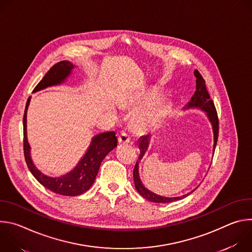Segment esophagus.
I'll return each instance as SVG.
<instances>
[{
	"instance_id": "esophagus-1",
	"label": "esophagus",
	"mask_w": 252,
	"mask_h": 252,
	"mask_svg": "<svg viewBox=\"0 0 252 252\" xmlns=\"http://www.w3.org/2000/svg\"><path fill=\"white\" fill-rule=\"evenodd\" d=\"M129 141H130V136L127 133L122 132L119 135V142L122 143V145H126V143H128Z\"/></svg>"
}]
</instances>
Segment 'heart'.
<instances>
[{
  "label": "heart",
  "mask_w": 252,
  "mask_h": 252,
  "mask_svg": "<svg viewBox=\"0 0 252 252\" xmlns=\"http://www.w3.org/2000/svg\"><path fill=\"white\" fill-rule=\"evenodd\" d=\"M157 96L156 93H151L145 97V102L150 103L152 102ZM165 113V106L162 102H157L150 110L141 114L135 120V126L139 129H156L158 128L163 120Z\"/></svg>",
  "instance_id": "1"
}]
</instances>
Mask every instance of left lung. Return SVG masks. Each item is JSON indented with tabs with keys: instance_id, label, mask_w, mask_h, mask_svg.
Instances as JSON below:
<instances>
[{
	"instance_id": "left-lung-1",
	"label": "left lung",
	"mask_w": 252,
	"mask_h": 252,
	"mask_svg": "<svg viewBox=\"0 0 252 252\" xmlns=\"http://www.w3.org/2000/svg\"><path fill=\"white\" fill-rule=\"evenodd\" d=\"M194 76L196 78V87H195V93L191 96L190 101L187 104L185 109H200L201 111L205 112L211 126H212V131H213V154L215 147H217V142L219 138V118H218V113L217 110H215L214 103L212 99L210 98V95L207 92L206 86H205V81L199 74V71L197 69L194 70ZM149 143H150V135L146 136H141L138 140V149L140 150V155L138 157V159L136 160V163L133 168V182H134V187L138 193L143 197L152 202H158V203H167V202H172L176 201L179 199H183L189 195L190 193L193 192V190L188 194H185L183 196H176V197H165L158 195L155 192H152L149 190L145 186L142 185L140 177H139V162L140 159L145 156L148 148H149Z\"/></svg>"
}]
</instances>
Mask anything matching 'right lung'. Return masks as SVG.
<instances>
[{
  "label": "right lung",
  "mask_w": 252,
  "mask_h": 252,
  "mask_svg": "<svg viewBox=\"0 0 252 252\" xmlns=\"http://www.w3.org/2000/svg\"><path fill=\"white\" fill-rule=\"evenodd\" d=\"M74 67L75 65L68 61L57 63L50 68L37 87L33 89V93L44 90L48 87L63 84L71 74V70ZM30 100L31 96L27 100L23 120L24 155L30 171L42 186L55 193L66 196H77L86 192L94 183L100 163L105 156L117 148L118 138L116 136V132L106 131L94 136L84 158L79 161L73 170L59 177L48 176L35 167L31 158V147L27 138V111Z\"/></svg>",
  "instance_id": "add662e5"
}]
</instances>
